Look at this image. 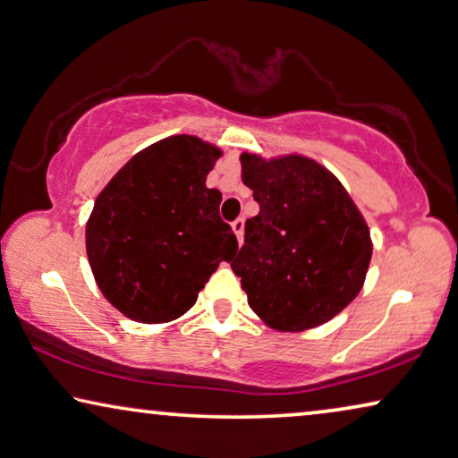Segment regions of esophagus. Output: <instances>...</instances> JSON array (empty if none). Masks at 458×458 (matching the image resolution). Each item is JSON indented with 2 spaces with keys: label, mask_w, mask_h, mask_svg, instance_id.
Listing matches in <instances>:
<instances>
[{
  "label": "esophagus",
  "mask_w": 458,
  "mask_h": 458,
  "mask_svg": "<svg viewBox=\"0 0 458 458\" xmlns=\"http://www.w3.org/2000/svg\"><path fill=\"white\" fill-rule=\"evenodd\" d=\"M243 216H237L233 223H231V227H233V231H235V235H237V240L240 242H243Z\"/></svg>",
  "instance_id": "obj_1"
}]
</instances>
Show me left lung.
<instances>
[{
  "mask_svg": "<svg viewBox=\"0 0 458 458\" xmlns=\"http://www.w3.org/2000/svg\"><path fill=\"white\" fill-rule=\"evenodd\" d=\"M243 183L260 213L245 221L231 268L250 308L276 330L328 322L360 293L372 242L335 175L303 157L242 155Z\"/></svg>",
  "mask_w": 458,
  "mask_h": 458,
  "instance_id": "1",
  "label": "left lung"
}]
</instances>
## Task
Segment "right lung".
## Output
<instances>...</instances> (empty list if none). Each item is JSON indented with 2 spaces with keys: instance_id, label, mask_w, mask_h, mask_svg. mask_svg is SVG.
<instances>
[{
  "instance_id": "1",
  "label": "right lung",
  "mask_w": 458,
  "mask_h": 458,
  "mask_svg": "<svg viewBox=\"0 0 458 458\" xmlns=\"http://www.w3.org/2000/svg\"><path fill=\"white\" fill-rule=\"evenodd\" d=\"M216 150L174 136L138 152L98 194L86 225V254L98 289L131 320L169 322L196 303L237 237L208 190Z\"/></svg>"
}]
</instances>
